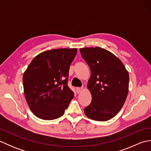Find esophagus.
Here are the masks:
<instances>
[{
    "mask_svg": "<svg viewBox=\"0 0 151 151\" xmlns=\"http://www.w3.org/2000/svg\"><path fill=\"white\" fill-rule=\"evenodd\" d=\"M82 90H83L82 88H76V92H77V93H81Z\"/></svg>",
    "mask_w": 151,
    "mask_h": 151,
    "instance_id": "34e87169",
    "label": "esophagus"
}]
</instances>
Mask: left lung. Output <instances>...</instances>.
<instances>
[{"label": "left lung", "instance_id": "left-lung-1", "mask_svg": "<svg viewBox=\"0 0 151 151\" xmlns=\"http://www.w3.org/2000/svg\"><path fill=\"white\" fill-rule=\"evenodd\" d=\"M80 51L91 69L87 87L92 100L84 113L93 120L108 121L118 114L126 101L129 72L117 56L104 49L86 47Z\"/></svg>", "mask_w": 151, "mask_h": 151}]
</instances>
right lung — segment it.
<instances>
[{
    "label": "right lung",
    "instance_id": "1",
    "mask_svg": "<svg viewBox=\"0 0 151 151\" xmlns=\"http://www.w3.org/2000/svg\"><path fill=\"white\" fill-rule=\"evenodd\" d=\"M76 52L75 48L44 51L34 58L24 71L25 99L38 118L52 120L65 113L74 97L67 81L69 67Z\"/></svg>",
    "mask_w": 151,
    "mask_h": 151
}]
</instances>
